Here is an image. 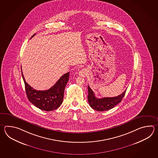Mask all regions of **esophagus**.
I'll use <instances>...</instances> for the list:
<instances>
[{
  "label": "esophagus",
  "mask_w": 158,
  "mask_h": 158,
  "mask_svg": "<svg viewBox=\"0 0 158 158\" xmlns=\"http://www.w3.org/2000/svg\"><path fill=\"white\" fill-rule=\"evenodd\" d=\"M87 73V71L86 69H82L81 71H80V72H79V75H80L81 76H82V77H84V76H85Z\"/></svg>",
  "instance_id": "1"
}]
</instances>
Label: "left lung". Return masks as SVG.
Here are the masks:
<instances>
[{"mask_svg": "<svg viewBox=\"0 0 158 158\" xmlns=\"http://www.w3.org/2000/svg\"><path fill=\"white\" fill-rule=\"evenodd\" d=\"M125 90L122 94L114 97H105L97 98L95 96L93 91L88 86L87 99L90 106L98 111H107L118 105L123 99L126 93Z\"/></svg>", "mask_w": 158, "mask_h": 158, "instance_id": "8db88e82", "label": "left lung"}]
</instances>
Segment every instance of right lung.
<instances>
[{
	"label": "right lung",
	"instance_id": "obj_1",
	"mask_svg": "<svg viewBox=\"0 0 158 158\" xmlns=\"http://www.w3.org/2000/svg\"><path fill=\"white\" fill-rule=\"evenodd\" d=\"M35 34V33L34 34L31 38ZM21 74L25 84L27 97L35 107L41 110L51 111L60 106L63 101L65 87L69 80V72L63 75L52 87L44 91L36 90L31 87L25 80L22 71Z\"/></svg>",
	"mask_w": 158,
	"mask_h": 158
}]
</instances>
